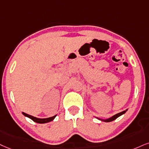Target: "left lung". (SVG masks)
Returning a JSON list of instances; mask_svg holds the SVG:
<instances>
[{
  "instance_id": "obj_1",
  "label": "left lung",
  "mask_w": 149,
  "mask_h": 149,
  "mask_svg": "<svg viewBox=\"0 0 149 149\" xmlns=\"http://www.w3.org/2000/svg\"><path fill=\"white\" fill-rule=\"evenodd\" d=\"M127 110H128V109H126V111H124L121 112V113H117V114H116V115H113V117H110V118H108V119H102L98 118V117H96V118H97V119H100V120H101V121H104V122H112V121L115 120V119H116L117 118V117H119V116H121V115H122L123 114H124V113H125L127 111Z\"/></svg>"
}]
</instances>
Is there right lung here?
<instances>
[{"mask_svg": "<svg viewBox=\"0 0 149 149\" xmlns=\"http://www.w3.org/2000/svg\"><path fill=\"white\" fill-rule=\"evenodd\" d=\"M22 113H23V115H25V117H29V118L31 119H32V120L34 121V122L38 123V124H45V123H47V122H51V121H52L53 119L55 118V117L56 116V115H54V116H53V117H48V118L41 119V118H37V117H34V116H32V115H28V114L23 113V112Z\"/></svg>", "mask_w": 149, "mask_h": 149, "instance_id": "right-lung-1", "label": "right lung"}]
</instances>
